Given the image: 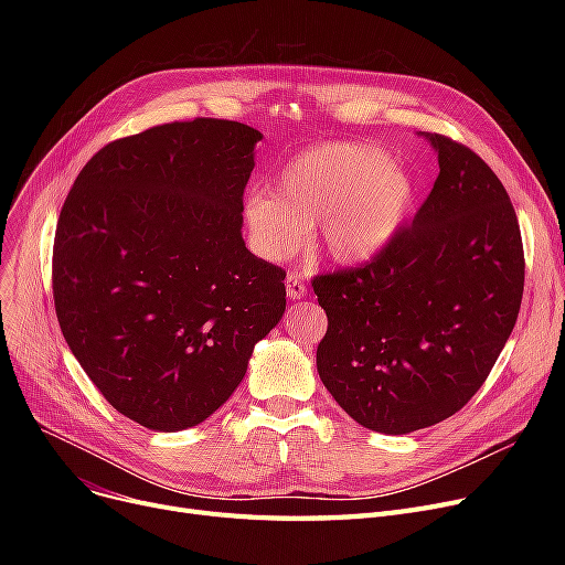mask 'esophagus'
<instances>
[{"mask_svg":"<svg viewBox=\"0 0 565 565\" xmlns=\"http://www.w3.org/2000/svg\"><path fill=\"white\" fill-rule=\"evenodd\" d=\"M286 295H288L290 300H302L305 298V295H307V284H305V279L300 275L290 273L286 277Z\"/></svg>","mask_w":565,"mask_h":565,"instance_id":"34e87169","label":"esophagus"}]
</instances>
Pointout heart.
I'll return each mask as SVG.
<instances>
[{
	"mask_svg": "<svg viewBox=\"0 0 565 565\" xmlns=\"http://www.w3.org/2000/svg\"><path fill=\"white\" fill-rule=\"evenodd\" d=\"M414 196V178L382 148L322 143L295 156L273 192L249 194L245 222L256 252L267 260L298 254L318 226L324 256L354 267L392 245Z\"/></svg>",
	"mask_w": 565,
	"mask_h": 565,
	"instance_id": "heart-1",
	"label": "heart"
}]
</instances>
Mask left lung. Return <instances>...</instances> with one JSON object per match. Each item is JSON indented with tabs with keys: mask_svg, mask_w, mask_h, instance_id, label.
I'll list each match as a JSON object with an SVG mask.
<instances>
[{
	"mask_svg": "<svg viewBox=\"0 0 565 565\" xmlns=\"http://www.w3.org/2000/svg\"><path fill=\"white\" fill-rule=\"evenodd\" d=\"M424 135L439 173L412 226L375 260L313 277L328 313L318 375L354 422L384 435L467 405L507 345L524 290L509 192L471 148Z\"/></svg>",
	"mask_w": 565,
	"mask_h": 565,
	"instance_id": "1",
	"label": "left lung"
}]
</instances>
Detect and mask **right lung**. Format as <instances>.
Returning a JSON list of instances; mask_svg holds the SVG:
<instances>
[{
	"label": "right lung",
	"mask_w": 565,
	"mask_h": 565,
	"mask_svg": "<svg viewBox=\"0 0 565 565\" xmlns=\"http://www.w3.org/2000/svg\"><path fill=\"white\" fill-rule=\"evenodd\" d=\"M263 135L194 118L116 139L56 222L54 309L107 403L148 430L205 422L286 309V273L243 241Z\"/></svg>",
	"instance_id": "add662e5"
}]
</instances>
